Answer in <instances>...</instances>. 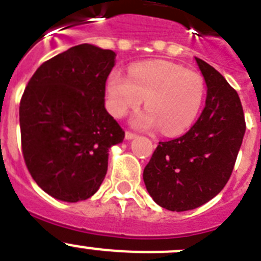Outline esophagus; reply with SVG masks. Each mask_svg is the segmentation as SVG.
Listing matches in <instances>:
<instances>
[{
  "instance_id": "1",
  "label": "esophagus",
  "mask_w": 261,
  "mask_h": 261,
  "mask_svg": "<svg viewBox=\"0 0 261 261\" xmlns=\"http://www.w3.org/2000/svg\"><path fill=\"white\" fill-rule=\"evenodd\" d=\"M136 137V135L135 133H132V132H125V138L126 140H133V138Z\"/></svg>"
}]
</instances>
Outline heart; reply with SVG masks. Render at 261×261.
Listing matches in <instances>:
<instances>
[{
  "label": "heart",
  "instance_id": "heart-1",
  "mask_svg": "<svg viewBox=\"0 0 261 261\" xmlns=\"http://www.w3.org/2000/svg\"><path fill=\"white\" fill-rule=\"evenodd\" d=\"M204 81L197 72L171 62L133 64L129 76L115 68L106 80V109L116 119L143 102L147 110L130 120L135 128H159L167 136L182 133L194 123L204 98Z\"/></svg>",
  "mask_w": 261,
  "mask_h": 261
}]
</instances>
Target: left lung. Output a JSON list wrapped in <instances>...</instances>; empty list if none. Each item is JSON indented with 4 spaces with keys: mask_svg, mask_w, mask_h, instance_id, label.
Here are the masks:
<instances>
[{
    "mask_svg": "<svg viewBox=\"0 0 261 261\" xmlns=\"http://www.w3.org/2000/svg\"><path fill=\"white\" fill-rule=\"evenodd\" d=\"M205 81V106L197 123L176 140L159 142L143 181L156 204L194 210L216 197L230 177L246 132L241 99L223 75L195 57Z\"/></svg>",
    "mask_w": 261,
    "mask_h": 261,
    "instance_id": "1",
    "label": "left lung"
}]
</instances>
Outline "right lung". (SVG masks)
<instances>
[{
  "mask_svg": "<svg viewBox=\"0 0 261 261\" xmlns=\"http://www.w3.org/2000/svg\"><path fill=\"white\" fill-rule=\"evenodd\" d=\"M112 50L73 46L42 63L19 107L21 149L40 188L63 202L85 200L103 182L109 151L124 133L105 107Z\"/></svg>",
  "mask_w": 261,
  "mask_h": 261,
  "instance_id": "right-lung-1",
  "label": "right lung"
}]
</instances>
